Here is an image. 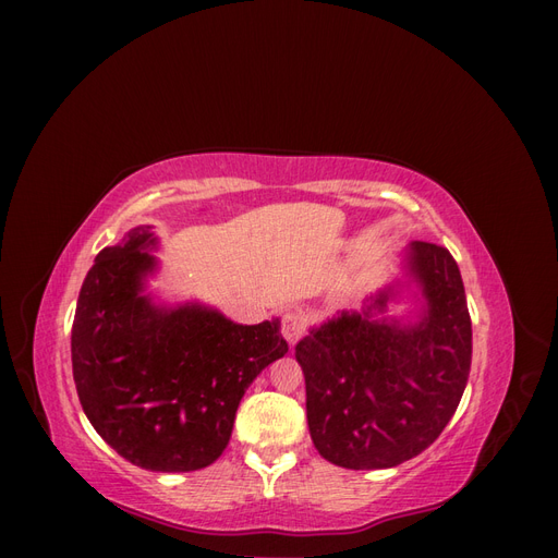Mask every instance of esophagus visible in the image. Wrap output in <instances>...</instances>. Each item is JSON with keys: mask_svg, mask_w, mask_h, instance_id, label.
I'll return each mask as SVG.
<instances>
[{"mask_svg": "<svg viewBox=\"0 0 558 558\" xmlns=\"http://www.w3.org/2000/svg\"><path fill=\"white\" fill-rule=\"evenodd\" d=\"M307 330V318L298 310H289L281 316V335L289 344H295Z\"/></svg>", "mask_w": 558, "mask_h": 558, "instance_id": "34e87169", "label": "esophagus"}]
</instances>
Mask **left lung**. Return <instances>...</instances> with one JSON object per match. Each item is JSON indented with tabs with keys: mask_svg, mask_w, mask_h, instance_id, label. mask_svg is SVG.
<instances>
[{
	"mask_svg": "<svg viewBox=\"0 0 558 558\" xmlns=\"http://www.w3.org/2000/svg\"><path fill=\"white\" fill-rule=\"evenodd\" d=\"M408 272L426 300L416 324L375 320L391 289L363 312H342L295 347L307 424L326 461L381 470L430 447L459 408L472 359L463 279L445 246L412 242Z\"/></svg>",
	"mask_w": 558,
	"mask_h": 558,
	"instance_id": "left-lung-1",
	"label": "left lung"
}]
</instances>
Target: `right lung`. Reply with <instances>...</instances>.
<instances>
[{
    "mask_svg": "<svg viewBox=\"0 0 558 558\" xmlns=\"http://www.w3.org/2000/svg\"><path fill=\"white\" fill-rule=\"evenodd\" d=\"M154 244L146 226L97 253L72 326L74 381L93 428L125 461L191 472L223 453L244 391L289 344L279 318L240 326L199 305L156 307L142 295Z\"/></svg>",
    "mask_w": 558,
    "mask_h": 558,
    "instance_id": "obj_1",
    "label": "right lung"
}]
</instances>
